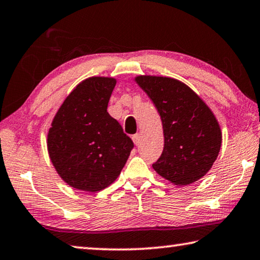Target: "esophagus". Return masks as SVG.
Returning a JSON list of instances; mask_svg holds the SVG:
<instances>
[{
    "mask_svg": "<svg viewBox=\"0 0 260 260\" xmlns=\"http://www.w3.org/2000/svg\"><path fill=\"white\" fill-rule=\"evenodd\" d=\"M133 141H134V143L136 144V146H140V142H141V134H135V135H133Z\"/></svg>",
    "mask_w": 260,
    "mask_h": 260,
    "instance_id": "obj_1",
    "label": "esophagus"
}]
</instances>
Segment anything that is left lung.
Here are the masks:
<instances>
[{
	"label": "left lung",
	"mask_w": 260,
	"mask_h": 260,
	"mask_svg": "<svg viewBox=\"0 0 260 260\" xmlns=\"http://www.w3.org/2000/svg\"><path fill=\"white\" fill-rule=\"evenodd\" d=\"M135 81L161 118L164 149L152 164L153 170L177 186L204 177L221 147V131L213 112L195 91L177 79L139 76Z\"/></svg>",
	"instance_id": "1"
}]
</instances>
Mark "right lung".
<instances>
[{
	"instance_id": "right-lung-1",
	"label": "right lung",
	"mask_w": 260,
	"mask_h": 260,
	"mask_svg": "<svg viewBox=\"0 0 260 260\" xmlns=\"http://www.w3.org/2000/svg\"><path fill=\"white\" fill-rule=\"evenodd\" d=\"M116 79L91 77L70 93L48 132V152L59 177L72 188L96 192L120 174L134 147L107 111Z\"/></svg>"
}]
</instances>
